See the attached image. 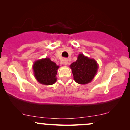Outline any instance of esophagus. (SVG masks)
<instances>
[{
    "instance_id": "esophagus-1",
    "label": "esophagus",
    "mask_w": 130,
    "mask_h": 130,
    "mask_svg": "<svg viewBox=\"0 0 130 130\" xmlns=\"http://www.w3.org/2000/svg\"><path fill=\"white\" fill-rule=\"evenodd\" d=\"M63 63L65 65H67L68 63V60L67 59H63Z\"/></svg>"
}]
</instances>
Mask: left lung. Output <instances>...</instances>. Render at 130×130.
Listing matches in <instances>:
<instances>
[{"instance_id":"obj_1","label":"left lung","mask_w":130,"mask_h":130,"mask_svg":"<svg viewBox=\"0 0 130 130\" xmlns=\"http://www.w3.org/2000/svg\"><path fill=\"white\" fill-rule=\"evenodd\" d=\"M74 80L79 84L90 83L97 73L98 65L94 59H90L80 53L77 60L70 65Z\"/></svg>"}]
</instances>
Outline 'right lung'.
I'll return each mask as SVG.
<instances>
[{"label":"right lung","instance_id":"add662e5","mask_svg":"<svg viewBox=\"0 0 130 130\" xmlns=\"http://www.w3.org/2000/svg\"><path fill=\"white\" fill-rule=\"evenodd\" d=\"M59 66L48 57L34 62L33 71L34 76L38 83L43 85H52L57 81L56 75Z\"/></svg>","mask_w":130,"mask_h":130}]
</instances>
